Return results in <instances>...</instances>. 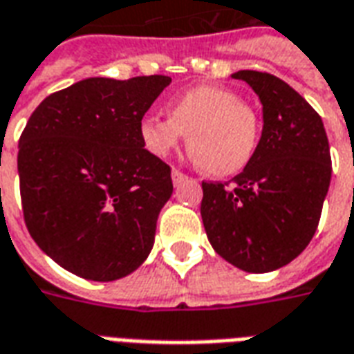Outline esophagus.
I'll list each match as a JSON object with an SVG mask.
<instances>
[{
  "label": "esophagus",
  "instance_id": "1",
  "mask_svg": "<svg viewBox=\"0 0 354 354\" xmlns=\"http://www.w3.org/2000/svg\"><path fill=\"white\" fill-rule=\"evenodd\" d=\"M185 179H187V175L183 174V171H179V169H174V171H171V180H174V185H180Z\"/></svg>",
  "mask_w": 354,
  "mask_h": 354
}]
</instances>
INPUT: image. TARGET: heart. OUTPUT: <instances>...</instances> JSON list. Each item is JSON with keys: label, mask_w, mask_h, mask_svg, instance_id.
<instances>
[{"label": "heart", "mask_w": 354, "mask_h": 354, "mask_svg": "<svg viewBox=\"0 0 354 354\" xmlns=\"http://www.w3.org/2000/svg\"><path fill=\"white\" fill-rule=\"evenodd\" d=\"M260 122L257 111L232 90L196 86L169 103V117L147 115L139 138L149 152L167 156L187 136V145L203 171L226 177L241 171L254 154Z\"/></svg>", "instance_id": "1"}]
</instances>
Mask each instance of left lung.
Masks as SVG:
<instances>
[{"label": "left lung", "instance_id": "obj_1", "mask_svg": "<svg viewBox=\"0 0 354 354\" xmlns=\"http://www.w3.org/2000/svg\"><path fill=\"white\" fill-rule=\"evenodd\" d=\"M262 103L264 128L252 158L232 183H202L209 243L249 273L279 270L311 241L332 177L319 113L279 77L243 69L232 75Z\"/></svg>", "mask_w": 354, "mask_h": 354}]
</instances>
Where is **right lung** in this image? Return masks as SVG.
<instances>
[{
    "instance_id": "obj_1",
    "label": "right lung",
    "mask_w": 354,
    "mask_h": 354,
    "mask_svg": "<svg viewBox=\"0 0 354 354\" xmlns=\"http://www.w3.org/2000/svg\"><path fill=\"white\" fill-rule=\"evenodd\" d=\"M166 75L90 77L46 95L18 141L30 236L64 270L117 281L143 264L174 183L139 138Z\"/></svg>"
}]
</instances>
